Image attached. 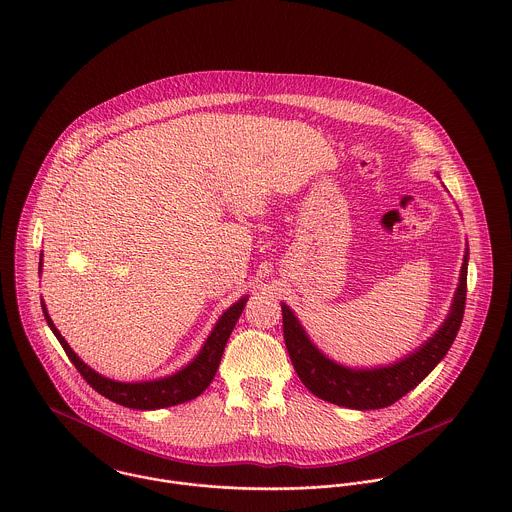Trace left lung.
I'll return each instance as SVG.
<instances>
[{"instance_id": "left-lung-1", "label": "left lung", "mask_w": 512, "mask_h": 512, "mask_svg": "<svg viewBox=\"0 0 512 512\" xmlns=\"http://www.w3.org/2000/svg\"><path fill=\"white\" fill-rule=\"evenodd\" d=\"M467 258L469 252L465 254L461 266V278L451 305V313L439 327L438 333L420 351L386 368L353 370L335 365L333 361L323 357L307 339L290 307L282 305L284 341L301 382L317 398L345 408L378 410L398 402L434 370V366L445 357L457 337L467 297Z\"/></svg>"}]
</instances>
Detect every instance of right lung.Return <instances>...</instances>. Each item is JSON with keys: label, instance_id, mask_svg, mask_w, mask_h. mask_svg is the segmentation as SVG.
I'll return each instance as SVG.
<instances>
[{"label": "right lung", "instance_id": "add662e5", "mask_svg": "<svg viewBox=\"0 0 512 512\" xmlns=\"http://www.w3.org/2000/svg\"><path fill=\"white\" fill-rule=\"evenodd\" d=\"M39 266H41V262H39ZM244 305H246V297H242L230 309L224 311V315L220 317L217 327L211 333V337L207 339L203 351L199 353V357L191 365L179 370L173 376L159 378V380H149V382H116V380L100 376L98 372H94L90 366L84 365L74 355L73 349L67 345V341L61 337V333L53 325L51 317L47 315L45 305H43V313H45V319H47L51 331L59 339L67 357L71 359V363L76 366L80 376L98 394H102L104 398H108V400H112L120 406H126V408L155 410V408H167V406L189 402V400L197 398L213 382V378L217 374V368L220 365V359H222V353H224V347H226V341H228Z\"/></svg>", "mask_w": 512, "mask_h": 512}]
</instances>
